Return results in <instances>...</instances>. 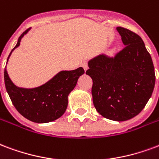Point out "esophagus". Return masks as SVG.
Masks as SVG:
<instances>
[{
    "instance_id": "obj_1",
    "label": "esophagus",
    "mask_w": 159,
    "mask_h": 159,
    "mask_svg": "<svg viewBox=\"0 0 159 159\" xmlns=\"http://www.w3.org/2000/svg\"><path fill=\"white\" fill-rule=\"evenodd\" d=\"M82 66H83V69H84L85 70H87L88 69H89V66H88V63H87L86 61L83 62V63H82Z\"/></svg>"
}]
</instances>
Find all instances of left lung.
<instances>
[{"label": "left lung", "instance_id": "left-lung-1", "mask_svg": "<svg viewBox=\"0 0 159 159\" xmlns=\"http://www.w3.org/2000/svg\"><path fill=\"white\" fill-rule=\"evenodd\" d=\"M125 47L114 56L99 55L89 61L95 109L104 118L125 121L137 116L155 85L153 63L139 35L116 28Z\"/></svg>", "mask_w": 159, "mask_h": 159}]
</instances>
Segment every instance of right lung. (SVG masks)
I'll return each mask as SVG.
<instances>
[{
	"label": "right lung",
	"mask_w": 159,
	"mask_h": 159,
	"mask_svg": "<svg viewBox=\"0 0 159 159\" xmlns=\"http://www.w3.org/2000/svg\"><path fill=\"white\" fill-rule=\"evenodd\" d=\"M30 30L21 34L11 54L20 45L22 38ZM84 70L79 67L73 70H61L46 83L34 89H23L15 85L4 70L6 89L12 104L26 119L36 123L54 121L65 113L68 104V95L76 87L77 80Z\"/></svg>",
	"instance_id": "add662e5"
}]
</instances>
